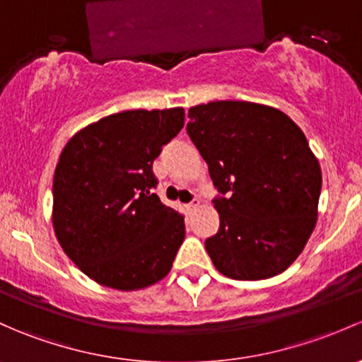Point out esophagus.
I'll return each mask as SVG.
<instances>
[{"label": "esophagus", "mask_w": 362, "mask_h": 362, "mask_svg": "<svg viewBox=\"0 0 362 362\" xmlns=\"http://www.w3.org/2000/svg\"><path fill=\"white\" fill-rule=\"evenodd\" d=\"M197 206H199V201H197V199H194L192 203L185 204V210H187V211H192V210H196Z\"/></svg>", "instance_id": "esophagus-1"}]
</instances>
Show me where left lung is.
<instances>
[{
	"label": "left lung",
	"instance_id": "1",
	"mask_svg": "<svg viewBox=\"0 0 362 362\" xmlns=\"http://www.w3.org/2000/svg\"><path fill=\"white\" fill-rule=\"evenodd\" d=\"M187 133L206 161L220 215L206 239L223 276H277L305 248L321 194V166L303 132L279 109L218 100L189 109Z\"/></svg>",
	"mask_w": 362,
	"mask_h": 362
}]
</instances>
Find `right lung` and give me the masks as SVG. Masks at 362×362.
<instances>
[{"label": "right lung", "mask_w": 362, "mask_h": 362, "mask_svg": "<svg viewBox=\"0 0 362 362\" xmlns=\"http://www.w3.org/2000/svg\"><path fill=\"white\" fill-rule=\"evenodd\" d=\"M184 119L182 107L123 111L85 127L64 147L53 177V229L95 283L142 290L171 271L185 223L152 194V163Z\"/></svg>", "instance_id": "add662e5"}]
</instances>
